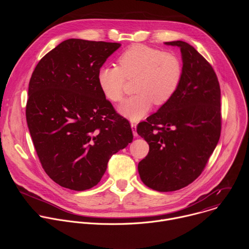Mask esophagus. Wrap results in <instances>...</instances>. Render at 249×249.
<instances>
[{
    "label": "esophagus",
    "mask_w": 249,
    "mask_h": 249,
    "mask_svg": "<svg viewBox=\"0 0 249 249\" xmlns=\"http://www.w3.org/2000/svg\"><path fill=\"white\" fill-rule=\"evenodd\" d=\"M131 128H132V132L134 137H138V133H137V125L135 123H131Z\"/></svg>",
    "instance_id": "esophagus-1"
}]
</instances>
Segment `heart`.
Masks as SVG:
<instances>
[{"instance_id": "1", "label": "heart", "mask_w": 249, "mask_h": 249, "mask_svg": "<svg viewBox=\"0 0 249 249\" xmlns=\"http://www.w3.org/2000/svg\"><path fill=\"white\" fill-rule=\"evenodd\" d=\"M119 67L102 66L97 71V85L106 99L119 102L124 95L127 80H136L134 94L127 98L118 111L136 122L151 111L153 103L158 106L168 103L178 90L183 66L175 53L144 44H134L118 57Z\"/></svg>"}]
</instances>
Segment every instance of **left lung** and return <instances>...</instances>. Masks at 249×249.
Returning a JSON list of instances; mask_svg holds the SVG:
<instances>
[{
  "label": "left lung",
  "mask_w": 249,
  "mask_h": 249,
  "mask_svg": "<svg viewBox=\"0 0 249 249\" xmlns=\"http://www.w3.org/2000/svg\"><path fill=\"white\" fill-rule=\"evenodd\" d=\"M164 44L180 48L182 81L172 99L137 128L150 146L138 164L140 178L160 192L192 183L221 135V89L214 70L190 44L180 40Z\"/></svg>",
  "instance_id": "obj_1"
}]
</instances>
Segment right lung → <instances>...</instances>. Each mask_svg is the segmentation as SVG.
I'll list each match as a JSON object with an SVG mask.
<instances>
[{
	"mask_svg": "<svg viewBox=\"0 0 249 249\" xmlns=\"http://www.w3.org/2000/svg\"><path fill=\"white\" fill-rule=\"evenodd\" d=\"M120 43L71 38L47 53L28 86L26 121L41 165L62 187L95 186L112 155L133 141L97 85V71Z\"/></svg>",
	"mask_w": 249,
	"mask_h": 249,
	"instance_id": "right-lung-1",
	"label": "right lung"
}]
</instances>
